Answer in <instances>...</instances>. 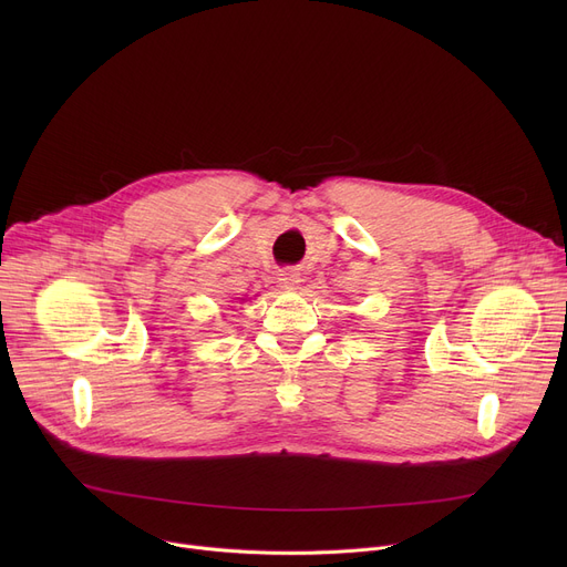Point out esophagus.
Returning <instances> with one entry per match:
<instances>
[{
  "label": "esophagus",
  "instance_id": "esophagus-1",
  "mask_svg": "<svg viewBox=\"0 0 567 567\" xmlns=\"http://www.w3.org/2000/svg\"><path fill=\"white\" fill-rule=\"evenodd\" d=\"M299 282H301V274L299 271H282L280 278H278V285L282 289H296V287H299Z\"/></svg>",
  "mask_w": 567,
  "mask_h": 567
}]
</instances>
